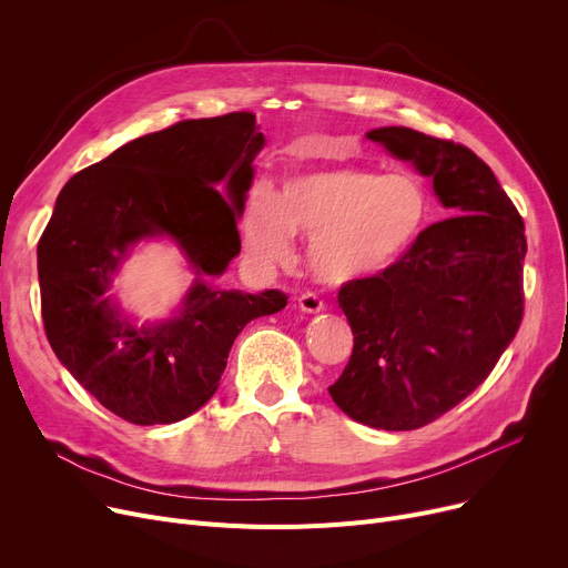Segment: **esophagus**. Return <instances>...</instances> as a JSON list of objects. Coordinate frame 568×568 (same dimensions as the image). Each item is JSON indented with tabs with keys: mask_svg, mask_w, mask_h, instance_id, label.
Here are the masks:
<instances>
[{
	"mask_svg": "<svg viewBox=\"0 0 568 568\" xmlns=\"http://www.w3.org/2000/svg\"><path fill=\"white\" fill-rule=\"evenodd\" d=\"M296 306H300V311H304V313H320V311H324V304H322V300H320L315 292H304L300 300H296Z\"/></svg>",
	"mask_w": 568,
	"mask_h": 568,
	"instance_id": "1",
	"label": "esophagus"
}]
</instances>
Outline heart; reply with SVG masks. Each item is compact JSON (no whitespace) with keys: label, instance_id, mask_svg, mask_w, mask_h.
Masks as SVG:
<instances>
[{"label":"heart","instance_id":"obj_1","mask_svg":"<svg viewBox=\"0 0 568 568\" xmlns=\"http://www.w3.org/2000/svg\"><path fill=\"white\" fill-rule=\"evenodd\" d=\"M430 212V193L414 172L343 163L287 174L274 195L255 193L242 239L257 262L274 264L290 260L292 234H306L317 278L345 285L396 266L419 242Z\"/></svg>","mask_w":568,"mask_h":568}]
</instances>
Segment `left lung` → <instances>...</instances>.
Listing matches in <instances>:
<instances>
[{
  "mask_svg": "<svg viewBox=\"0 0 568 568\" xmlns=\"http://www.w3.org/2000/svg\"><path fill=\"white\" fill-rule=\"evenodd\" d=\"M366 138L428 176L454 216L426 227L384 274L341 287L354 347L329 394L364 426L414 430L467 398L514 341L525 225L471 149L405 126Z\"/></svg>",
  "mask_w": 568,
  "mask_h": 568,
  "instance_id": "1",
  "label": "left lung"
}]
</instances>
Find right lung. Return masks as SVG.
Here are the masks:
<instances>
[{"label": "right lung", "instance_id": "right-lung-1", "mask_svg": "<svg viewBox=\"0 0 568 568\" xmlns=\"http://www.w3.org/2000/svg\"><path fill=\"white\" fill-rule=\"evenodd\" d=\"M253 112L189 119L73 174L41 236L39 285L57 359L105 409L138 426L182 422L219 389L244 326L285 308L278 290H221L242 251L236 221L264 146ZM165 235L196 278L183 306L135 323L109 296L133 245Z\"/></svg>", "mask_w": 568, "mask_h": 568}]
</instances>
